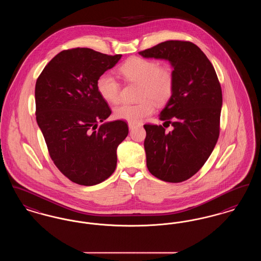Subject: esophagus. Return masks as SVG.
<instances>
[{"label":"esophagus","instance_id":"1","mask_svg":"<svg viewBox=\"0 0 261 261\" xmlns=\"http://www.w3.org/2000/svg\"><path fill=\"white\" fill-rule=\"evenodd\" d=\"M137 126V124H134V123H130V122H129V123H128V127H129V129H130V130H132V129H134V128H135V127H136Z\"/></svg>","mask_w":261,"mask_h":261}]
</instances>
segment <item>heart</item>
<instances>
[{
	"label": "heart",
	"mask_w": 261,
	"mask_h": 261,
	"mask_svg": "<svg viewBox=\"0 0 261 261\" xmlns=\"http://www.w3.org/2000/svg\"><path fill=\"white\" fill-rule=\"evenodd\" d=\"M120 74L126 80L142 85L140 99L136 105L123 103L114 109V117L130 123H140L154 111L152 99L162 103L173 91L174 76L168 66H161L156 61L134 57L125 62L119 68ZM100 97L110 103L120 100L121 86L118 80L109 73L100 75L97 81Z\"/></svg>",
	"instance_id": "obj_1"
}]
</instances>
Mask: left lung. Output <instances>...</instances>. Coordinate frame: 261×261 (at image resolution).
<instances>
[{
    "instance_id": "obj_1",
    "label": "left lung",
    "mask_w": 261,
    "mask_h": 261,
    "mask_svg": "<svg viewBox=\"0 0 261 261\" xmlns=\"http://www.w3.org/2000/svg\"><path fill=\"white\" fill-rule=\"evenodd\" d=\"M139 55L168 61L173 67V91L160 113L173 130L167 133L162 125H144L147 167L162 181L183 182L202 167L217 143L220 83L210 60L191 42L166 41Z\"/></svg>"
}]
</instances>
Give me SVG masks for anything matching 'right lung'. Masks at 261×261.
Instances as JSON below:
<instances>
[{
    "mask_svg": "<svg viewBox=\"0 0 261 261\" xmlns=\"http://www.w3.org/2000/svg\"><path fill=\"white\" fill-rule=\"evenodd\" d=\"M121 57L88 48L62 50L38 77V126L50 159L76 184L97 185L116 168V150L128 135V125L123 120L105 121L112 111L100 97L97 81Z\"/></svg>",
    "mask_w": 261,
    "mask_h": 261,
    "instance_id": "1",
    "label": "right lung"
}]
</instances>
